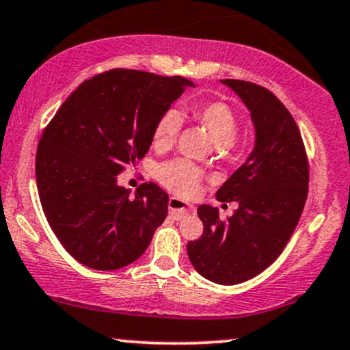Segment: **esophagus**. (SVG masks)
Returning a JSON list of instances; mask_svg holds the SVG:
<instances>
[{
	"label": "esophagus",
	"mask_w": 350,
	"mask_h": 350,
	"mask_svg": "<svg viewBox=\"0 0 350 350\" xmlns=\"http://www.w3.org/2000/svg\"><path fill=\"white\" fill-rule=\"evenodd\" d=\"M167 208H170V213L174 216L176 219H183L184 216H187L189 213H192L193 211V206L187 205V203H184L180 198H176V197L170 198V202H167Z\"/></svg>",
	"instance_id": "34e87169"
}]
</instances>
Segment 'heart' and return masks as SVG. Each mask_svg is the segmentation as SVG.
Listing matches in <instances>:
<instances>
[{"label": "heart", "instance_id": "heart-1", "mask_svg": "<svg viewBox=\"0 0 350 350\" xmlns=\"http://www.w3.org/2000/svg\"><path fill=\"white\" fill-rule=\"evenodd\" d=\"M193 116L202 122L218 147H231L237 134L236 114L223 101L197 105ZM180 129V114L176 109H167L158 119L153 129V147L158 150L170 148L176 142ZM203 171L193 163L185 160H172L160 166L158 179L167 190L180 197L196 196L200 187Z\"/></svg>", "mask_w": 350, "mask_h": 350}]
</instances>
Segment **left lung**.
<instances>
[{
    "instance_id": "obj_1",
    "label": "left lung",
    "mask_w": 350,
    "mask_h": 350,
    "mask_svg": "<svg viewBox=\"0 0 350 350\" xmlns=\"http://www.w3.org/2000/svg\"><path fill=\"white\" fill-rule=\"evenodd\" d=\"M244 101L255 127V147L244 165L216 192L239 208L221 219L218 208L200 205V239L187 244L193 268L216 284L244 282L267 269L293 236L308 192V161L297 124L265 87L221 81Z\"/></svg>"
}]
</instances>
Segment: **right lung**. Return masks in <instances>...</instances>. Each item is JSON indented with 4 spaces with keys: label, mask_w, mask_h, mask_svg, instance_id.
<instances>
[{
    "label": "right lung",
    "mask_w": 350,
    "mask_h": 350,
    "mask_svg": "<svg viewBox=\"0 0 350 350\" xmlns=\"http://www.w3.org/2000/svg\"><path fill=\"white\" fill-rule=\"evenodd\" d=\"M189 79L111 69L82 82L43 131L35 176L48 224L69 255L100 271L135 262L167 215L145 183L131 197L118 174L142 160L153 129Z\"/></svg>",
    "instance_id": "1"
}]
</instances>
